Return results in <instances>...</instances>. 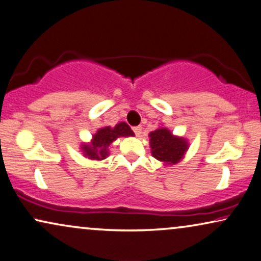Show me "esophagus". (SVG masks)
I'll return each instance as SVG.
<instances>
[{
    "label": "esophagus",
    "instance_id": "34e87169",
    "mask_svg": "<svg viewBox=\"0 0 261 261\" xmlns=\"http://www.w3.org/2000/svg\"><path fill=\"white\" fill-rule=\"evenodd\" d=\"M134 133L136 134L137 137L141 136V134H142V126H141V125H140V126H135L134 127Z\"/></svg>",
    "mask_w": 261,
    "mask_h": 261
}]
</instances>
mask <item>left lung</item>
<instances>
[{
    "label": "left lung",
    "instance_id": "obj_1",
    "mask_svg": "<svg viewBox=\"0 0 261 261\" xmlns=\"http://www.w3.org/2000/svg\"><path fill=\"white\" fill-rule=\"evenodd\" d=\"M149 144L152 158L162 162L163 166H172L181 161L189 150V141L176 136L169 128L160 126L149 134Z\"/></svg>",
    "mask_w": 261,
    "mask_h": 261
}]
</instances>
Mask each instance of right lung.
<instances>
[{"label": "right lung", "instance_id": "add662e5", "mask_svg": "<svg viewBox=\"0 0 261 261\" xmlns=\"http://www.w3.org/2000/svg\"><path fill=\"white\" fill-rule=\"evenodd\" d=\"M134 137L135 134L126 123L120 121L116 126H103L98 128L88 143L83 142L80 145L82 155L93 161H102L110 155V145L119 137Z\"/></svg>", "mask_w": 261, "mask_h": 261}]
</instances>
